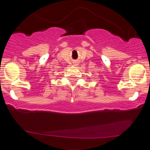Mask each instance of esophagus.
Listing matches in <instances>:
<instances>
[{
	"label": "esophagus",
	"mask_w": 150,
	"mask_h": 150,
	"mask_svg": "<svg viewBox=\"0 0 150 150\" xmlns=\"http://www.w3.org/2000/svg\"><path fill=\"white\" fill-rule=\"evenodd\" d=\"M74 65H78V62H74Z\"/></svg>",
	"instance_id": "34e87169"
}]
</instances>
